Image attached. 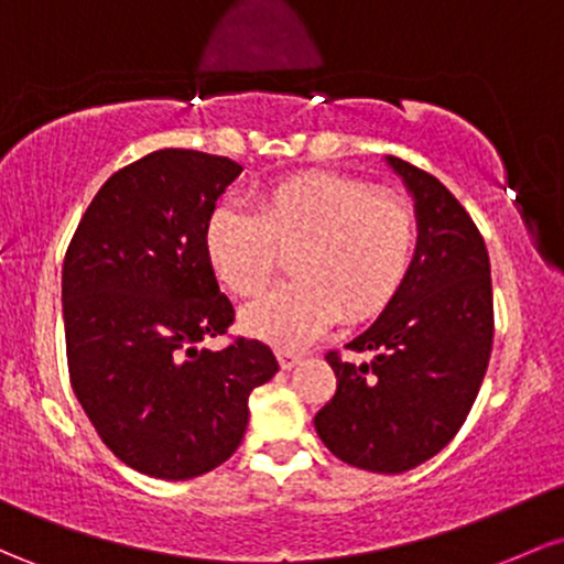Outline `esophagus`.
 I'll return each mask as SVG.
<instances>
[{
	"instance_id": "1",
	"label": "esophagus",
	"mask_w": 564,
	"mask_h": 564,
	"mask_svg": "<svg viewBox=\"0 0 564 564\" xmlns=\"http://www.w3.org/2000/svg\"><path fill=\"white\" fill-rule=\"evenodd\" d=\"M302 361L300 352H289V350H278V364H281L283 372H289V369H294L296 364Z\"/></svg>"
}]
</instances>
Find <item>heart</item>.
<instances>
[{
  "label": "heart",
  "instance_id": "heart-1",
  "mask_svg": "<svg viewBox=\"0 0 564 564\" xmlns=\"http://www.w3.org/2000/svg\"><path fill=\"white\" fill-rule=\"evenodd\" d=\"M420 225L401 197L343 173H296L259 195L257 214L216 206L203 225L214 275L238 296L262 292L292 253L294 281L251 302L240 326L251 337L300 348L337 318L364 324L404 289Z\"/></svg>",
  "mask_w": 564,
  "mask_h": 564
}]
</instances>
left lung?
I'll return each mask as SVG.
<instances>
[{
  "instance_id": "left-lung-1",
  "label": "left lung",
  "mask_w": 564,
  "mask_h": 564,
  "mask_svg": "<svg viewBox=\"0 0 564 564\" xmlns=\"http://www.w3.org/2000/svg\"><path fill=\"white\" fill-rule=\"evenodd\" d=\"M414 200L417 257L386 313L345 348L372 361H326L337 377L315 431L364 471L404 474L466 423L492 350L490 257L466 208L431 173L386 158Z\"/></svg>"
}]
</instances>
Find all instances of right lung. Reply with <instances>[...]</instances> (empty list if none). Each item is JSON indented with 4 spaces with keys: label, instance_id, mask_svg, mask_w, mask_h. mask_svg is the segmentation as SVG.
Listing matches in <instances>:
<instances>
[{
    "label": "right lung",
    "instance_id": "add662e5",
    "mask_svg": "<svg viewBox=\"0 0 564 564\" xmlns=\"http://www.w3.org/2000/svg\"><path fill=\"white\" fill-rule=\"evenodd\" d=\"M240 165L158 150L107 178L61 275L74 395L126 466L200 476L238 449L249 395L278 372L259 339L200 348L235 321L203 251V225Z\"/></svg>",
    "mask_w": 564,
    "mask_h": 564
}]
</instances>
